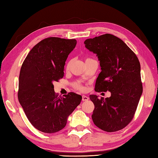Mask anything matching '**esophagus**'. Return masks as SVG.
Segmentation results:
<instances>
[{
  "label": "esophagus",
  "mask_w": 158,
  "mask_h": 158,
  "mask_svg": "<svg viewBox=\"0 0 158 158\" xmlns=\"http://www.w3.org/2000/svg\"><path fill=\"white\" fill-rule=\"evenodd\" d=\"M89 99V97H88L87 96H85V95H82V101H88V100Z\"/></svg>",
  "instance_id": "esophagus-1"
}]
</instances>
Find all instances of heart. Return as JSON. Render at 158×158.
Wrapping results in <instances>:
<instances>
[{
    "mask_svg": "<svg viewBox=\"0 0 158 158\" xmlns=\"http://www.w3.org/2000/svg\"><path fill=\"white\" fill-rule=\"evenodd\" d=\"M92 60V59H90V58H86V61H87L88 60ZM70 64H71L70 61H69V62L67 64V65H66V70H68L69 68H70ZM73 86H74V88H75V89L78 90H83L84 89V88L83 87V86L81 85V84H80V83H78V82L74 83V84H73Z\"/></svg>",
    "mask_w": 158,
    "mask_h": 158,
    "instance_id": "heart-1",
    "label": "heart"
}]
</instances>
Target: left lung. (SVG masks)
I'll return each mask as SVG.
<instances>
[{"instance_id": "8db88e82", "label": "left lung", "mask_w": 158, "mask_h": 158, "mask_svg": "<svg viewBox=\"0 0 158 158\" xmlns=\"http://www.w3.org/2000/svg\"><path fill=\"white\" fill-rule=\"evenodd\" d=\"M84 44L97 54L101 67L95 91L111 93L106 98L90 95L94 105L92 121L105 131H117L132 121L143 92L139 61L125 42L113 35L88 39Z\"/></svg>"}]
</instances>
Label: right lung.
Returning <instances> with one entry per match:
<instances>
[{
  "label": "right lung",
  "instance_id": "right-lung-1",
  "mask_svg": "<svg viewBox=\"0 0 158 158\" xmlns=\"http://www.w3.org/2000/svg\"><path fill=\"white\" fill-rule=\"evenodd\" d=\"M76 43V40L45 38L34 46L22 64L19 101L31 123L41 132L53 133L64 128L82 101L74 92L58 97L53 84L64 77L66 61Z\"/></svg>",
  "mask_w": 158,
  "mask_h": 158
}]
</instances>
